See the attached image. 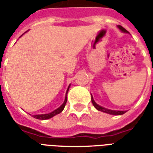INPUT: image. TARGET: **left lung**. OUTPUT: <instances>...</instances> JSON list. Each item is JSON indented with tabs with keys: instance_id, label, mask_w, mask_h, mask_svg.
I'll return each instance as SVG.
<instances>
[{
	"instance_id": "left-lung-1",
	"label": "left lung",
	"mask_w": 153,
	"mask_h": 153,
	"mask_svg": "<svg viewBox=\"0 0 153 153\" xmlns=\"http://www.w3.org/2000/svg\"><path fill=\"white\" fill-rule=\"evenodd\" d=\"M118 27V28L120 30V31H122L123 33H128L125 28H124L122 26H120V25H118L117 26ZM91 99H92V103H93V105L94 106V107L96 108L97 111H102V112H105V113H107V114H110V115H123V114H125V112H126V111H113V110H110V109H106V108H104V107H102V106H99L98 104H97L96 102H95V101L93 100V96H91Z\"/></svg>"
}]
</instances>
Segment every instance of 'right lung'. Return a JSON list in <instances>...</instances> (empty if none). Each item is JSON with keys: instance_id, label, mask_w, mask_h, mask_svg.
I'll return each instance as SVG.
<instances>
[{"instance_id": "1", "label": "right lung", "mask_w": 153, "mask_h": 153, "mask_svg": "<svg viewBox=\"0 0 153 153\" xmlns=\"http://www.w3.org/2000/svg\"><path fill=\"white\" fill-rule=\"evenodd\" d=\"M70 85L68 87V89H67V91H66V94H65V101H64L63 104H62V105H61V106H60L59 108H57V109H56L55 111H53L52 112L48 113V114L33 115V116L34 118L38 119V120H47V119H50V118H51V117H53V116H55V115H57V114H60V113L62 111H63L64 108H65V104H66L67 93H68V91H69V89H70Z\"/></svg>"}]
</instances>
